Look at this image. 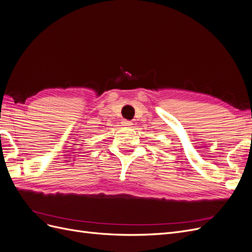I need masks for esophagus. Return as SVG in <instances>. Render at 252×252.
Here are the masks:
<instances>
[{"mask_svg":"<svg viewBox=\"0 0 252 252\" xmlns=\"http://www.w3.org/2000/svg\"><path fill=\"white\" fill-rule=\"evenodd\" d=\"M122 124H123V126H126V127H130L132 125V123H131L130 121H126V120H124L123 122H122Z\"/></svg>","mask_w":252,"mask_h":252,"instance_id":"1","label":"esophagus"}]
</instances>
